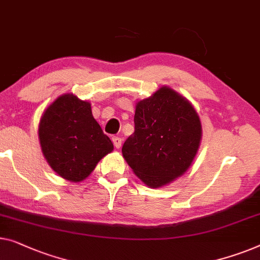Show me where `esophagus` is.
<instances>
[{
  "label": "esophagus",
  "instance_id": "1",
  "mask_svg": "<svg viewBox=\"0 0 260 260\" xmlns=\"http://www.w3.org/2000/svg\"><path fill=\"white\" fill-rule=\"evenodd\" d=\"M112 142H114V145L115 148L119 149L122 146V138L121 137H112Z\"/></svg>",
  "mask_w": 260,
  "mask_h": 260
}]
</instances>
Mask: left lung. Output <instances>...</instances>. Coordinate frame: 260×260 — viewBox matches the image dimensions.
Segmentation results:
<instances>
[{"label":"left lung","instance_id":"1","mask_svg":"<svg viewBox=\"0 0 260 260\" xmlns=\"http://www.w3.org/2000/svg\"><path fill=\"white\" fill-rule=\"evenodd\" d=\"M134 122L135 133L124 142L122 153L143 183L156 189L190 168L201 144L202 124L185 97L161 86L136 104Z\"/></svg>","mask_w":260,"mask_h":260}]
</instances>
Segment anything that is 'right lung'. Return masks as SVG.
Here are the masks:
<instances>
[{"label": "right lung", "instance_id": "1", "mask_svg": "<svg viewBox=\"0 0 260 260\" xmlns=\"http://www.w3.org/2000/svg\"><path fill=\"white\" fill-rule=\"evenodd\" d=\"M41 149L52 170L77 183L85 179L114 144L93 118L91 105L73 93L56 99L39 125Z\"/></svg>", "mask_w": 260, "mask_h": 260}]
</instances>
